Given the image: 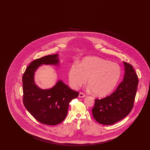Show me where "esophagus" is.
<instances>
[{"label":"esophagus","instance_id":"obj_1","mask_svg":"<svg viewBox=\"0 0 150 150\" xmlns=\"http://www.w3.org/2000/svg\"><path fill=\"white\" fill-rule=\"evenodd\" d=\"M78 97L79 98H84V97H86V94H84V93H79Z\"/></svg>","mask_w":150,"mask_h":150}]
</instances>
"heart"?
I'll list each match as a JSON object with an SVG mask.
<instances>
[{"instance_id": "obj_1", "label": "heart", "mask_w": 150, "mask_h": 150, "mask_svg": "<svg viewBox=\"0 0 150 150\" xmlns=\"http://www.w3.org/2000/svg\"><path fill=\"white\" fill-rule=\"evenodd\" d=\"M122 75L120 66L102 58L86 57L80 63L70 66L68 72L70 85L77 89L86 81L89 89L98 97L112 93L119 84Z\"/></svg>"}]
</instances>
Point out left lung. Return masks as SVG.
I'll return each mask as SVG.
<instances>
[{
  "label": "left lung",
  "mask_w": 150,
  "mask_h": 150,
  "mask_svg": "<svg viewBox=\"0 0 150 150\" xmlns=\"http://www.w3.org/2000/svg\"><path fill=\"white\" fill-rule=\"evenodd\" d=\"M125 74L123 81L114 92L103 99L95 100L92 114L94 119L103 125H112L126 117L133 107L138 84L133 66L123 62Z\"/></svg>",
  "instance_id": "obj_1"
}]
</instances>
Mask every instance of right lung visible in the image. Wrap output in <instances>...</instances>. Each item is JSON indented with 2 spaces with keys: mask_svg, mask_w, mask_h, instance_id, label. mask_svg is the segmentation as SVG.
Listing matches in <instances>:
<instances>
[{
  "mask_svg": "<svg viewBox=\"0 0 150 150\" xmlns=\"http://www.w3.org/2000/svg\"><path fill=\"white\" fill-rule=\"evenodd\" d=\"M59 66V54L48 55L33 61L26 68L22 77L23 102L31 115L40 122L56 125L64 120L69 103L79 93L71 89L61 80L53 87L43 89L35 82V74L42 65Z\"/></svg>",
  "mask_w": 150,
  "mask_h": 150,
  "instance_id": "right-lung-1",
  "label": "right lung"
}]
</instances>
